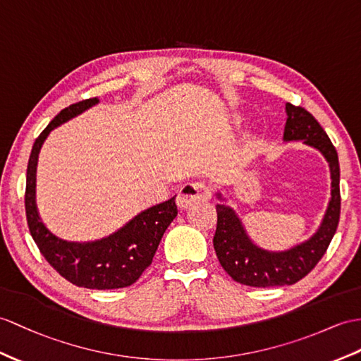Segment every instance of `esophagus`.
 Instances as JSON below:
<instances>
[{"mask_svg": "<svg viewBox=\"0 0 361 361\" xmlns=\"http://www.w3.org/2000/svg\"><path fill=\"white\" fill-rule=\"evenodd\" d=\"M211 197V190L207 185L205 182H192V183H185L179 191L178 199V205L180 208H188L192 204L200 200H208Z\"/></svg>", "mask_w": 361, "mask_h": 361, "instance_id": "obj_1", "label": "esophagus"}]
</instances>
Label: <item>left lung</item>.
Wrapping results in <instances>:
<instances>
[{"label": "left lung", "mask_w": 361, "mask_h": 361, "mask_svg": "<svg viewBox=\"0 0 361 361\" xmlns=\"http://www.w3.org/2000/svg\"><path fill=\"white\" fill-rule=\"evenodd\" d=\"M285 140H303L324 156L331 170V200L323 222L310 240L288 251H267L250 239L234 209L219 204L217 228L213 239L217 259L235 282L256 288L294 285L317 265L326 252L340 219V165L336 147L326 131L303 107L286 104ZM219 199L221 195L217 192Z\"/></svg>", "instance_id": "left-lung-1"}]
</instances>
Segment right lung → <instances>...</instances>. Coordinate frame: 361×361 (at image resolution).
Returning <instances> with one entry per match:
<instances>
[{
	"mask_svg": "<svg viewBox=\"0 0 361 361\" xmlns=\"http://www.w3.org/2000/svg\"><path fill=\"white\" fill-rule=\"evenodd\" d=\"M90 98L68 105L42 130L32 148L25 178V216L35 243L51 267L70 283L89 289H116L133 285L152 265L166 228L178 216L176 196L144 209L116 233L94 242H67L41 222L35 202V180L41 145L55 127L98 104Z\"/></svg>",
	"mask_w": 361,
	"mask_h": 361,
	"instance_id": "right-lung-1",
	"label": "right lung"
}]
</instances>
